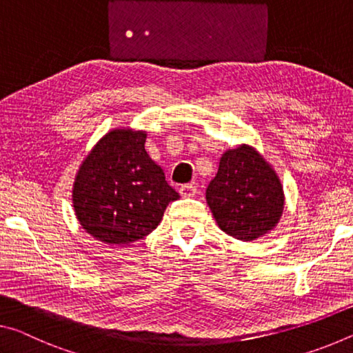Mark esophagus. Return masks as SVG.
Instances as JSON below:
<instances>
[{
	"label": "esophagus",
	"instance_id": "esophagus-1",
	"mask_svg": "<svg viewBox=\"0 0 353 353\" xmlns=\"http://www.w3.org/2000/svg\"><path fill=\"white\" fill-rule=\"evenodd\" d=\"M195 194H197V188H195L194 184H183V186L180 188V195L184 199L194 197Z\"/></svg>",
	"mask_w": 353,
	"mask_h": 353
}]
</instances>
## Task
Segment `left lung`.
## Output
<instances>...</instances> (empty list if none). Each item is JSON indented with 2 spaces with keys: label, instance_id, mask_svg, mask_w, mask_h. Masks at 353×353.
<instances>
[{
  "label": "left lung",
  "instance_id": "left-lung-1",
  "mask_svg": "<svg viewBox=\"0 0 353 353\" xmlns=\"http://www.w3.org/2000/svg\"><path fill=\"white\" fill-rule=\"evenodd\" d=\"M206 201L219 227L241 241H255L279 223L285 195L280 178L255 148L227 150L219 161Z\"/></svg>",
  "mask_w": 353,
  "mask_h": 353
}]
</instances>
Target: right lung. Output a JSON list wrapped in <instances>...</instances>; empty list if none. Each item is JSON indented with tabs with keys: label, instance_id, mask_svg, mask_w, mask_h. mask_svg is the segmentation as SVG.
Returning <instances> with one entry per match:
<instances>
[{
	"label": "right lung",
	"instance_id": "1",
	"mask_svg": "<svg viewBox=\"0 0 353 353\" xmlns=\"http://www.w3.org/2000/svg\"><path fill=\"white\" fill-rule=\"evenodd\" d=\"M145 131H109L81 164L73 184L77 219L90 236L123 245L158 227L180 195L145 152Z\"/></svg>",
	"mask_w": 353,
	"mask_h": 353
}]
</instances>
